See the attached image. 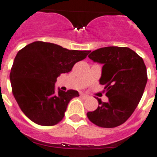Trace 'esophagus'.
I'll return each instance as SVG.
<instances>
[{"label":"esophagus","mask_w":157,"mask_h":157,"mask_svg":"<svg viewBox=\"0 0 157 157\" xmlns=\"http://www.w3.org/2000/svg\"><path fill=\"white\" fill-rule=\"evenodd\" d=\"M81 96L82 98H87L88 97H89V96H88L87 94H81Z\"/></svg>","instance_id":"34e87169"}]
</instances>
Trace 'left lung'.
Wrapping results in <instances>:
<instances>
[{"instance_id":"obj_1","label":"left lung","mask_w":157,"mask_h":157,"mask_svg":"<svg viewBox=\"0 0 157 157\" xmlns=\"http://www.w3.org/2000/svg\"><path fill=\"white\" fill-rule=\"evenodd\" d=\"M103 64L100 84L105 85L109 101L97 98L98 107L86 113L89 120L102 128H114L125 122L136 109L148 76L143 59L128 48L105 47L88 56Z\"/></svg>"}]
</instances>
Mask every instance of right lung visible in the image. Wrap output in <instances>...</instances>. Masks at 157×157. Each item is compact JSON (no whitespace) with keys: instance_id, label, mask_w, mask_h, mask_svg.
I'll return each instance as SVG.
<instances>
[{"instance_id":"right-lung-1","label":"right lung","mask_w":157,"mask_h":157,"mask_svg":"<svg viewBox=\"0 0 157 157\" xmlns=\"http://www.w3.org/2000/svg\"><path fill=\"white\" fill-rule=\"evenodd\" d=\"M90 51L68 50L52 43L36 41L17 53L10 72L12 90L23 113L36 124L51 126L64 117L77 90L56 91L61 74L68 73Z\"/></svg>"}]
</instances>
